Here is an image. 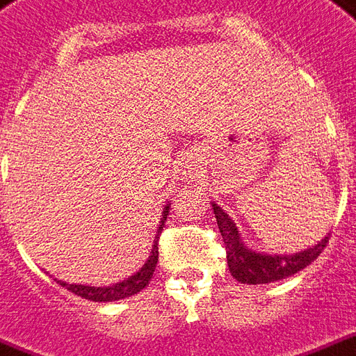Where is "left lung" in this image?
Returning a JSON list of instances; mask_svg holds the SVG:
<instances>
[{"label":"left lung","instance_id":"left-lung-1","mask_svg":"<svg viewBox=\"0 0 356 356\" xmlns=\"http://www.w3.org/2000/svg\"><path fill=\"white\" fill-rule=\"evenodd\" d=\"M212 207L216 214L218 227L224 238L229 271L243 284H267V282L286 279L290 275L305 269L311 261H315L324 250V246L328 245V237H324L318 245L294 256H267V254L252 252L243 245L237 227L229 216L216 204Z\"/></svg>","mask_w":356,"mask_h":356}]
</instances>
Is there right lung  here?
Returning a JSON list of instances; mask_svg holds the SVG:
<instances>
[{
  "label": "right lung",
  "instance_id": "1",
  "mask_svg": "<svg viewBox=\"0 0 356 356\" xmlns=\"http://www.w3.org/2000/svg\"><path fill=\"white\" fill-rule=\"evenodd\" d=\"M168 207H165V212H163V218H161V227L157 229V235H155V245L152 248V256L147 258V261L144 264V267L140 269L138 273H134L131 279L119 282V284H113V286H85V284H66L64 281H54L58 282L60 286H66L70 292H74L75 296H81L85 300H90V302H115V300H124L129 296H134L140 290L149 284L153 277V271H155V266H157V260H159V235L163 232V225H165V220H167Z\"/></svg>",
  "mask_w": 356,
  "mask_h": 356
}]
</instances>
